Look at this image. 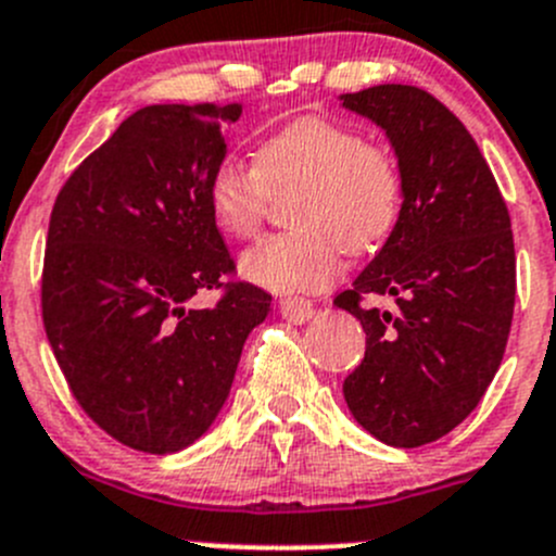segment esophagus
I'll return each instance as SVG.
<instances>
[{
  "label": "esophagus",
  "mask_w": 556,
  "mask_h": 556,
  "mask_svg": "<svg viewBox=\"0 0 556 556\" xmlns=\"http://www.w3.org/2000/svg\"><path fill=\"white\" fill-rule=\"evenodd\" d=\"M279 312H282L285 320L295 323V326H301V323L315 317V306H312V301L306 299H282L279 301Z\"/></svg>",
  "instance_id": "34e87169"
}]
</instances>
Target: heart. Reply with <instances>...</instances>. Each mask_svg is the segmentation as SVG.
<instances>
[{
    "instance_id": "heart-1",
    "label": "heart",
    "mask_w": 556,
    "mask_h": 556,
    "mask_svg": "<svg viewBox=\"0 0 556 556\" xmlns=\"http://www.w3.org/2000/svg\"><path fill=\"white\" fill-rule=\"evenodd\" d=\"M301 185L293 223L304 230L263 239L241 255V277L271 293H317L337 279L344 250L369 252L391 236L402 212V170L380 143L350 124L301 116L268 132L255 165L217 160L206 181L212 219L230 239L261 230L271 192Z\"/></svg>"
}]
</instances>
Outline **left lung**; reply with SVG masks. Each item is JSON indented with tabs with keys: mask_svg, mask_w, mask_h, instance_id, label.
Masks as SVG:
<instances>
[{
	"mask_svg": "<svg viewBox=\"0 0 556 556\" xmlns=\"http://www.w3.org/2000/svg\"><path fill=\"white\" fill-rule=\"evenodd\" d=\"M386 132L402 212L375 261L333 304L361 320L366 353L342 393L355 421L393 448L459 427L494 380L516 299L508 206L465 124L418 86L339 97ZM391 294L393 313L361 307Z\"/></svg>",
	"mask_w": 556,
	"mask_h": 556,
	"instance_id": "8db88e82",
	"label": "left lung"
}]
</instances>
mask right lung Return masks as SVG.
Here are the masks:
<instances>
[{"instance_id":"add662e5","label":"right lung","mask_w":556,"mask_h":556,"mask_svg":"<svg viewBox=\"0 0 556 556\" xmlns=\"http://www.w3.org/2000/svg\"><path fill=\"white\" fill-rule=\"evenodd\" d=\"M230 105H147L124 118L56 195L42 266V323L91 421L143 454H176L208 432L233 386L247 337L271 295L233 282L206 203L228 154Z\"/></svg>"}]
</instances>
